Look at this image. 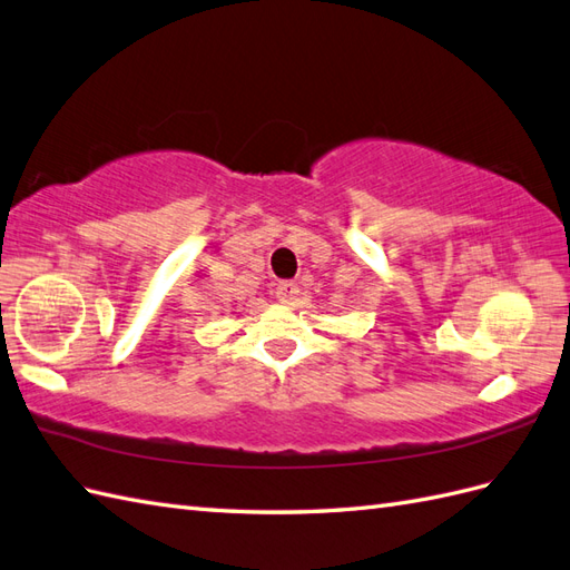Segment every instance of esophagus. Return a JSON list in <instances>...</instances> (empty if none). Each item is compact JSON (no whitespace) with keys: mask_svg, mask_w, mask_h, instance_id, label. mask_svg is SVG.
<instances>
[{"mask_svg":"<svg viewBox=\"0 0 570 570\" xmlns=\"http://www.w3.org/2000/svg\"><path fill=\"white\" fill-rule=\"evenodd\" d=\"M297 295H299V285L292 281H283V283H278V287H275V297H278L283 304L295 302Z\"/></svg>","mask_w":570,"mask_h":570,"instance_id":"1","label":"esophagus"}]
</instances>
